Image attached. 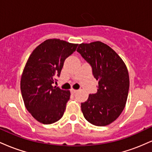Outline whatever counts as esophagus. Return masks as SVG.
I'll use <instances>...</instances> for the list:
<instances>
[{
	"instance_id": "1",
	"label": "esophagus",
	"mask_w": 152,
	"mask_h": 152,
	"mask_svg": "<svg viewBox=\"0 0 152 152\" xmlns=\"http://www.w3.org/2000/svg\"><path fill=\"white\" fill-rule=\"evenodd\" d=\"M77 91H77V90H75V89H73V88H72V89H71V93H72L73 94H76V92H77Z\"/></svg>"
}]
</instances>
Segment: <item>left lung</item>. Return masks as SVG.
<instances>
[{
  "instance_id": "left-lung-1",
  "label": "left lung",
  "mask_w": 152,
  "mask_h": 152,
  "mask_svg": "<svg viewBox=\"0 0 152 152\" xmlns=\"http://www.w3.org/2000/svg\"><path fill=\"white\" fill-rule=\"evenodd\" d=\"M77 51L91 64L99 81L97 93L81 103L83 116L91 124L107 126L117 118L126 106L129 76L126 64L111 47L101 42L78 45Z\"/></svg>"
}]
</instances>
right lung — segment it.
<instances>
[{
	"instance_id": "obj_1",
	"label": "right lung",
	"mask_w": 152,
	"mask_h": 152,
	"mask_svg": "<svg viewBox=\"0 0 152 152\" xmlns=\"http://www.w3.org/2000/svg\"><path fill=\"white\" fill-rule=\"evenodd\" d=\"M78 45L58 38L47 39L33 50L26 62L20 91L26 109L40 123H55L64 114L70 91L53 86V83L60 76L65 59Z\"/></svg>"
}]
</instances>
